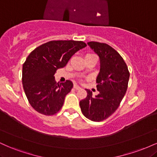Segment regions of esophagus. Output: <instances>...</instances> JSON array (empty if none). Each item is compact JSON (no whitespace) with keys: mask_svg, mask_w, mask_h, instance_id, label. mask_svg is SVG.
Masks as SVG:
<instances>
[{"mask_svg":"<svg viewBox=\"0 0 157 157\" xmlns=\"http://www.w3.org/2000/svg\"><path fill=\"white\" fill-rule=\"evenodd\" d=\"M74 88H75V89H77V90H79V89H81V87H80L79 86H77V85H75V86H74Z\"/></svg>","mask_w":157,"mask_h":157,"instance_id":"1","label":"esophagus"}]
</instances>
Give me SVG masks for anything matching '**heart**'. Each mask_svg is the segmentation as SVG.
<instances>
[{"mask_svg":"<svg viewBox=\"0 0 157 157\" xmlns=\"http://www.w3.org/2000/svg\"><path fill=\"white\" fill-rule=\"evenodd\" d=\"M87 55H93V54H87L86 56H87Z\"/></svg>","mask_w":157,"mask_h":157,"instance_id":"b5f03b06","label":"heart"}]
</instances>
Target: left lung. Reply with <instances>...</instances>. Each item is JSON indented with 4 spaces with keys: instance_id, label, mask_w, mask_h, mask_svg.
Masks as SVG:
<instances>
[{
    "instance_id": "8db88e82",
    "label": "left lung",
    "mask_w": 157,
    "mask_h": 157,
    "mask_svg": "<svg viewBox=\"0 0 157 157\" xmlns=\"http://www.w3.org/2000/svg\"><path fill=\"white\" fill-rule=\"evenodd\" d=\"M88 45L100 57V70L96 80L99 94L93 97L86 89L87 97L80 102V106L86 118L100 122L118 109L127 91L130 73L123 58L109 45L94 41Z\"/></svg>"
}]
</instances>
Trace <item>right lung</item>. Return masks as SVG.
<instances>
[{
	"mask_svg": "<svg viewBox=\"0 0 157 157\" xmlns=\"http://www.w3.org/2000/svg\"><path fill=\"white\" fill-rule=\"evenodd\" d=\"M86 46L82 41L52 40L37 47L27 57L23 65L22 82L29 102L35 111L50 116L61 109L73 83L70 80L57 83L54 75Z\"/></svg>",
	"mask_w": 157,
	"mask_h": 157,
	"instance_id": "right-lung-1",
	"label": "right lung"
}]
</instances>
